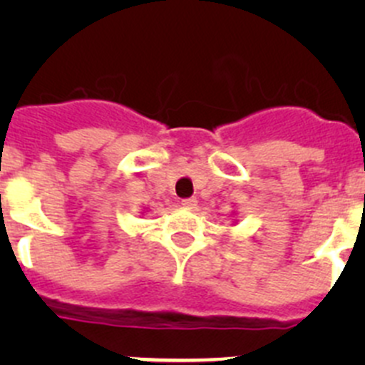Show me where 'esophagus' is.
<instances>
[{
  "label": "esophagus",
  "mask_w": 365,
  "mask_h": 365,
  "mask_svg": "<svg viewBox=\"0 0 365 365\" xmlns=\"http://www.w3.org/2000/svg\"><path fill=\"white\" fill-rule=\"evenodd\" d=\"M182 205L185 206V208H196L197 200H196V197H187V200L182 201Z\"/></svg>",
  "instance_id": "34e87169"
}]
</instances>
